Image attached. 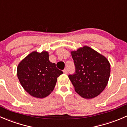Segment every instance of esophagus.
<instances>
[{
    "instance_id": "obj_1",
    "label": "esophagus",
    "mask_w": 127,
    "mask_h": 127,
    "mask_svg": "<svg viewBox=\"0 0 127 127\" xmlns=\"http://www.w3.org/2000/svg\"><path fill=\"white\" fill-rule=\"evenodd\" d=\"M63 71H64V73H65V74H67V73H68V70H67V69H66V68L64 69Z\"/></svg>"
}]
</instances>
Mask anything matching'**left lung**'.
<instances>
[{
  "label": "left lung",
  "mask_w": 127,
  "mask_h": 127,
  "mask_svg": "<svg viewBox=\"0 0 127 127\" xmlns=\"http://www.w3.org/2000/svg\"><path fill=\"white\" fill-rule=\"evenodd\" d=\"M75 72L68 77L80 96L92 99L100 95L107 85L110 73L109 61L88 46L71 51Z\"/></svg>",
  "instance_id": "1"
}]
</instances>
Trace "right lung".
Instances as JSON below:
<instances>
[{
    "instance_id": "right-lung-1",
    "label": "right lung",
    "mask_w": 127,
    "mask_h": 127,
    "mask_svg": "<svg viewBox=\"0 0 127 127\" xmlns=\"http://www.w3.org/2000/svg\"><path fill=\"white\" fill-rule=\"evenodd\" d=\"M49 53L34 51L20 62L17 76L24 90L31 96L44 98L54 89L57 77L63 71L49 60Z\"/></svg>"
}]
</instances>
